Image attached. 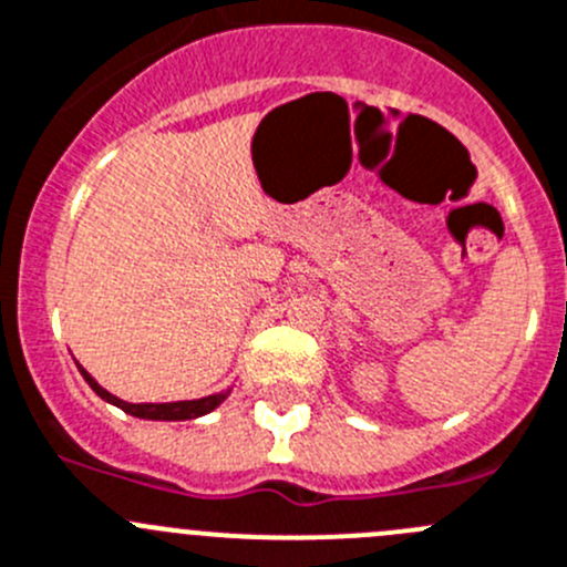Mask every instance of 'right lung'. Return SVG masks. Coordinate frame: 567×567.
<instances>
[{
    "label": "right lung",
    "instance_id": "right-lung-1",
    "mask_svg": "<svg viewBox=\"0 0 567 567\" xmlns=\"http://www.w3.org/2000/svg\"><path fill=\"white\" fill-rule=\"evenodd\" d=\"M80 371H82V377H85V382L91 384V388L96 390L104 401L121 406V410L130 412V415H135V417H150V421H190V417L207 415V412L216 410V406L227 399V393H216V395H205V399H196V401H172V404H130V401H121L118 395L107 393L102 384L93 382V377L85 371V368H80Z\"/></svg>",
    "mask_w": 567,
    "mask_h": 567
}]
</instances>
